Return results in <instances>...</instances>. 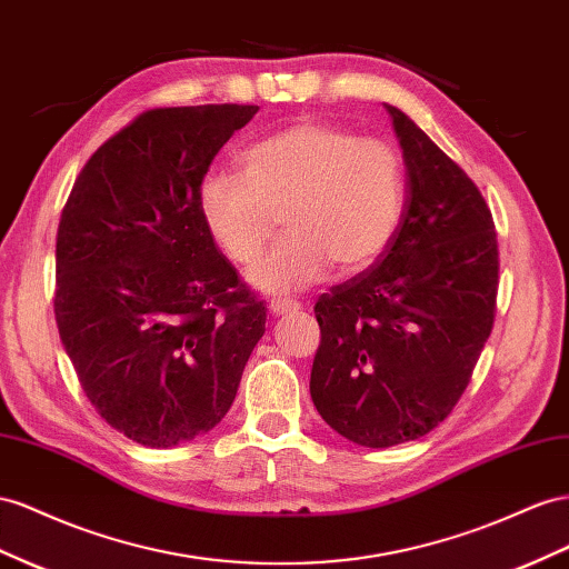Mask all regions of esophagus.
Listing matches in <instances>:
<instances>
[{
    "label": "esophagus",
    "instance_id": "esophagus-1",
    "mask_svg": "<svg viewBox=\"0 0 569 569\" xmlns=\"http://www.w3.org/2000/svg\"><path fill=\"white\" fill-rule=\"evenodd\" d=\"M268 309H270L272 316H284V313H289V311H299L301 303L289 301V299H272Z\"/></svg>",
    "mask_w": 569,
    "mask_h": 569
}]
</instances>
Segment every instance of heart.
<instances>
[{
  "instance_id": "b5f03b06",
  "label": "heart",
  "mask_w": 569,
  "mask_h": 569,
  "mask_svg": "<svg viewBox=\"0 0 569 569\" xmlns=\"http://www.w3.org/2000/svg\"><path fill=\"white\" fill-rule=\"evenodd\" d=\"M241 177L210 172L198 189L201 218L234 266H253L274 234L284 237L251 272L266 291H301L337 272L373 266L405 210V167L380 138L303 119L241 152Z\"/></svg>"
}]
</instances>
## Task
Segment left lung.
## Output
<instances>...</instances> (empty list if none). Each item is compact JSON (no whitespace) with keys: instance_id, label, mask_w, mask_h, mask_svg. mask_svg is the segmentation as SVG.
Masks as SVG:
<instances>
[{"instance_id":"left-lung-1","label":"left lung","mask_w":569,"mask_h":569,"mask_svg":"<svg viewBox=\"0 0 569 569\" xmlns=\"http://www.w3.org/2000/svg\"><path fill=\"white\" fill-rule=\"evenodd\" d=\"M407 201L376 263L320 295L311 397L363 448L417 440L448 419L493 330L498 234L479 187L392 104Z\"/></svg>"}]
</instances>
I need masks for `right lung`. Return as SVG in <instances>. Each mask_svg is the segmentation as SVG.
Masks as SVG:
<instances>
[{"mask_svg": "<svg viewBox=\"0 0 569 569\" xmlns=\"http://www.w3.org/2000/svg\"><path fill=\"white\" fill-rule=\"evenodd\" d=\"M256 104L156 107L90 156L57 229L54 318L90 405L146 448L232 407L266 303L201 218L198 189Z\"/></svg>", "mask_w": 569, "mask_h": 569, "instance_id": "right-lung-1", "label": "right lung"}]
</instances>
